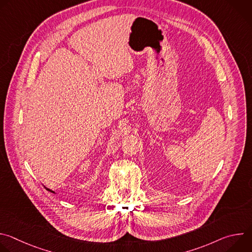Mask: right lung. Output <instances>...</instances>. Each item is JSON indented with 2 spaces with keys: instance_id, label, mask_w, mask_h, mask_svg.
Returning a JSON list of instances; mask_svg holds the SVG:
<instances>
[{
  "instance_id": "obj_1",
  "label": "right lung",
  "mask_w": 252,
  "mask_h": 252,
  "mask_svg": "<svg viewBox=\"0 0 252 252\" xmlns=\"http://www.w3.org/2000/svg\"><path fill=\"white\" fill-rule=\"evenodd\" d=\"M46 189H47V190H49V191H51V192H53V193H55V191H53V190H52V189H47V188H46Z\"/></svg>"
}]
</instances>
